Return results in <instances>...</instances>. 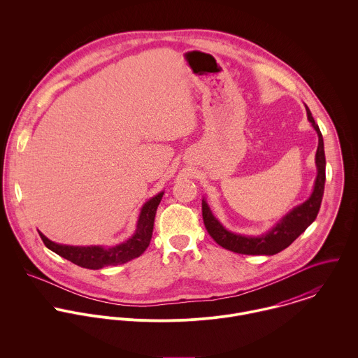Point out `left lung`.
Segmentation results:
<instances>
[{"label":"left lung","instance_id":"obj_1","mask_svg":"<svg viewBox=\"0 0 358 358\" xmlns=\"http://www.w3.org/2000/svg\"><path fill=\"white\" fill-rule=\"evenodd\" d=\"M307 118L318 134V148L315 153L317 164V179L313 194L303 204L292 209L271 231L260 237H245L227 231L212 215L209 206L203 200V219L205 229L216 244L236 254L243 255H274L289 247L307 227L314 222L320 210L324 185H325V153L324 141L318 125L315 124L308 107H306Z\"/></svg>","mask_w":358,"mask_h":358}]
</instances>
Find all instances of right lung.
Listing matches in <instances>:
<instances>
[{
	"instance_id": "add662e5",
	"label": "right lung",
	"mask_w": 358,
	"mask_h": 358,
	"mask_svg": "<svg viewBox=\"0 0 358 358\" xmlns=\"http://www.w3.org/2000/svg\"><path fill=\"white\" fill-rule=\"evenodd\" d=\"M162 194L164 193L157 194L150 201L143 205L139 215L135 234L125 243L111 248L60 245L50 241L43 233L38 231V234L47 248H50L55 254L73 262L77 266L96 270V268H102L104 266L122 264L142 255L149 247L153 236L154 217H155L157 206L162 199Z\"/></svg>"
}]
</instances>
